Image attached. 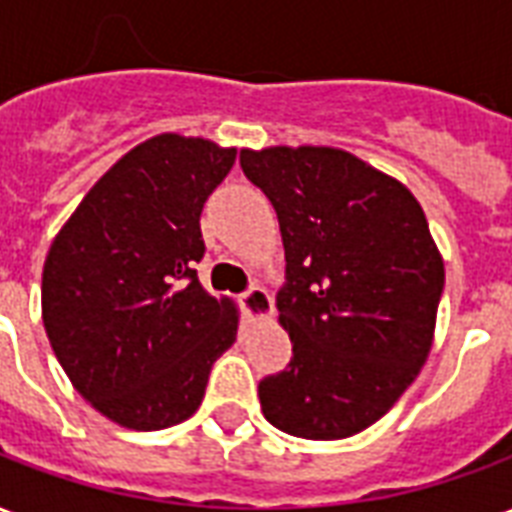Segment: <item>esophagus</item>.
I'll use <instances>...</instances> for the list:
<instances>
[{
	"label": "esophagus",
	"instance_id": "obj_1",
	"mask_svg": "<svg viewBox=\"0 0 512 512\" xmlns=\"http://www.w3.org/2000/svg\"><path fill=\"white\" fill-rule=\"evenodd\" d=\"M238 304L244 309L249 317H268V314L274 312V304H271V295L263 290V287H249L244 293L238 295Z\"/></svg>",
	"mask_w": 512,
	"mask_h": 512
}]
</instances>
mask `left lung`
Masks as SVG:
<instances>
[{
	"label": "left lung",
	"instance_id": "obj_1",
	"mask_svg": "<svg viewBox=\"0 0 512 512\" xmlns=\"http://www.w3.org/2000/svg\"><path fill=\"white\" fill-rule=\"evenodd\" d=\"M238 160L274 206L287 260L276 309L293 358L257 385L263 415L293 437H352L391 410L431 350L445 268L426 214L342 149Z\"/></svg>",
	"mask_w": 512,
	"mask_h": 512
}]
</instances>
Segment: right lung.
I'll list each match as a JSON object with an SVG mask.
<instances>
[{
	"label": "right lung",
	"mask_w": 512,
	"mask_h": 512,
	"mask_svg": "<svg viewBox=\"0 0 512 512\" xmlns=\"http://www.w3.org/2000/svg\"><path fill=\"white\" fill-rule=\"evenodd\" d=\"M236 149L157 135L75 208L43 268V325L75 391L119 426L168 429L198 410L238 314L200 287V214Z\"/></svg>",
	"instance_id": "1"
}]
</instances>
